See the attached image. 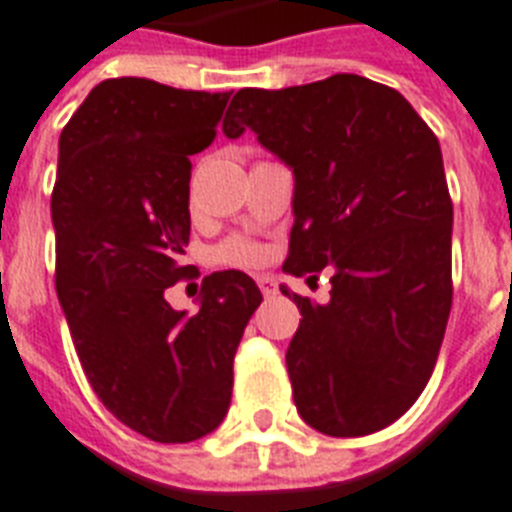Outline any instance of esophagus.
Wrapping results in <instances>:
<instances>
[{"instance_id": "34e87169", "label": "esophagus", "mask_w": 512, "mask_h": 512, "mask_svg": "<svg viewBox=\"0 0 512 512\" xmlns=\"http://www.w3.org/2000/svg\"><path fill=\"white\" fill-rule=\"evenodd\" d=\"M256 282H259V288H261V293H264V298H272V296H275V293H277L275 277L261 275V277H256Z\"/></svg>"}]
</instances>
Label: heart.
Here are the masks:
<instances>
[{
  "label": "heart",
  "mask_w": 512,
  "mask_h": 512,
  "mask_svg": "<svg viewBox=\"0 0 512 512\" xmlns=\"http://www.w3.org/2000/svg\"><path fill=\"white\" fill-rule=\"evenodd\" d=\"M264 259L261 245L251 243V240H230L219 248V261L232 264V267H253Z\"/></svg>",
  "instance_id": "b5f03b06"
}]
</instances>
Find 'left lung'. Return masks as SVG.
Returning <instances> with one entry per match:
<instances>
[{
  "label": "left lung",
  "mask_w": 512,
  "mask_h": 512,
  "mask_svg": "<svg viewBox=\"0 0 512 512\" xmlns=\"http://www.w3.org/2000/svg\"><path fill=\"white\" fill-rule=\"evenodd\" d=\"M245 129L293 171L282 269H333L327 304L280 285L301 312L285 354L298 415L338 439L380 431L423 394L452 309L439 140L396 89L354 73L240 89L224 134Z\"/></svg>",
  "instance_id": "left-lung-1"
}]
</instances>
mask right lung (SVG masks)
<instances>
[{
	"mask_svg": "<svg viewBox=\"0 0 512 512\" xmlns=\"http://www.w3.org/2000/svg\"><path fill=\"white\" fill-rule=\"evenodd\" d=\"M232 92L108 79L60 134L55 288L94 394L132 431L187 444L224 420L232 359L261 304L237 269L203 277L198 314L166 288L190 275V155L216 137Z\"/></svg>",
	"mask_w": 512,
	"mask_h": 512,
	"instance_id": "right-lung-1",
	"label": "right lung"
}]
</instances>
